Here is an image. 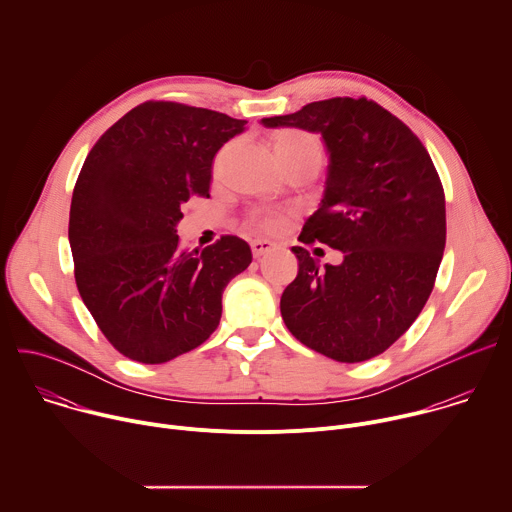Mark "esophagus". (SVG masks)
I'll use <instances>...</instances> for the list:
<instances>
[{
	"label": "esophagus",
	"mask_w": 512,
	"mask_h": 512,
	"mask_svg": "<svg viewBox=\"0 0 512 512\" xmlns=\"http://www.w3.org/2000/svg\"><path fill=\"white\" fill-rule=\"evenodd\" d=\"M273 247H275V243H271V241H267V239H255V241H251V251H253V257H257V259H259L261 255L273 251Z\"/></svg>",
	"instance_id": "esophagus-1"
}]
</instances>
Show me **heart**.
<instances>
[{"label": "heart", "instance_id": "b5f03b06", "mask_svg": "<svg viewBox=\"0 0 512 512\" xmlns=\"http://www.w3.org/2000/svg\"><path fill=\"white\" fill-rule=\"evenodd\" d=\"M273 152L281 164L285 162H300L310 160L322 164L324 160V143L316 133L304 129H281L273 137ZM249 227L265 231V233H279L287 225V214L281 210L265 208L255 210L247 218Z\"/></svg>", "mask_w": 512, "mask_h": 512}]
</instances>
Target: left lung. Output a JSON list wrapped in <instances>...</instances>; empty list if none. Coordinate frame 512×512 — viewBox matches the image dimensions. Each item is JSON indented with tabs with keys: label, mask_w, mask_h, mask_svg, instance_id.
Masks as SVG:
<instances>
[{
	"label": "left lung",
	"mask_w": 512,
	"mask_h": 512,
	"mask_svg": "<svg viewBox=\"0 0 512 512\" xmlns=\"http://www.w3.org/2000/svg\"><path fill=\"white\" fill-rule=\"evenodd\" d=\"M265 127L320 133L328 178L320 208L298 241L342 251L324 265L291 247L298 277L281 296L287 330L338 362L385 352L423 310L446 247V196L419 137L369 99L334 97Z\"/></svg>",
	"instance_id": "1"
}]
</instances>
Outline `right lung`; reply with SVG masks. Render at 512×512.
Listing matches in <instances>:
<instances>
[{
	"mask_svg": "<svg viewBox=\"0 0 512 512\" xmlns=\"http://www.w3.org/2000/svg\"><path fill=\"white\" fill-rule=\"evenodd\" d=\"M243 119L148 101L89 152L70 202L68 241L79 294L127 358L162 364L200 346L221 322L223 291L253 259L233 235L180 249L190 196H210L212 160Z\"/></svg>",
	"mask_w": 512,
	"mask_h": 512,
	"instance_id": "add662e5",
	"label": "right lung"
}]
</instances>
